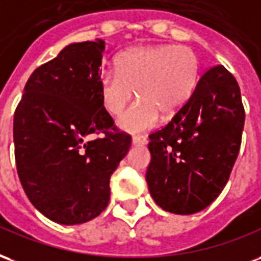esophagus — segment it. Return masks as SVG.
Listing matches in <instances>:
<instances>
[{
	"instance_id": "1",
	"label": "esophagus",
	"mask_w": 261,
	"mask_h": 261,
	"mask_svg": "<svg viewBox=\"0 0 261 261\" xmlns=\"http://www.w3.org/2000/svg\"><path fill=\"white\" fill-rule=\"evenodd\" d=\"M132 143L136 144V146H144V144L147 143V139L144 138V136H140V135H136V136L132 138Z\"/></svg>"
}]
</instances>
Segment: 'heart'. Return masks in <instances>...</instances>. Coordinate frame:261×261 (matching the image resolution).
Returning a JSON list of instances; mask_svg holds the SVG:
<instances>
[{
  "label": "heart",
  "mask_w": 261,
  "mask_h": 261,
  "mask_svg": "<svg viewBox=\"0 0 261 261\" xmlns=\"http://www.w3.org/2000/svg\"><path fill=\"white\" fill-rule=\"evenodd\" d=\"M200 76V60L186 45H140L123 51L115 70L98 75V94L104 110L121 115L136 94L140 98L118 125L130 133L157 126L161 115L172 118L185 107Z\"/></svg>",
  "instance_id": "obj_1"
}]
</instances>
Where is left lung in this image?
<instances>
[{"label":"left lung","instance_id":"obj_1","mask_svg":"<svg viewBox=\"0 0 261 261\" xmlns=\"http://www.w3.org/2000/svg\"><path fill=\"white\" fill-rule=\"evenodd\" d=\"M245 125L241 89L222 65L206 70L185 107L150 135L146 180L154 201L174 214L210 206L227 185Z\"/></svg>","mask_w":261,"mask_h":261}]
</instances>
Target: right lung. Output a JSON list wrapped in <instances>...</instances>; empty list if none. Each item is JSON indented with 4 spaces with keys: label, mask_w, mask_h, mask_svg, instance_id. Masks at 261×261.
Masks as SVG:
<instances>
[{
    "label": "right lung",
    "mask_w": 261,
    "mask_h": 261,
    "mask_svg": "<svg viewBox=\"0 0 261 261\" xmlns=\"http://www.w3.org/2000/svg\"><path fill=\"white\" fill-rule=\"evenodd\" d=\"M102 40L66 45L34 70L13 117L19 179L37 210L75 225L100 216L110 178L132 138L114 125L100 101ZM93 134H104L90 139Z\"/></svg>",
    "instance_id": "1"
}]
</instances>
